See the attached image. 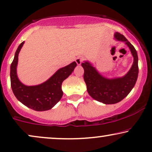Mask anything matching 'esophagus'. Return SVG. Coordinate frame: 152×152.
<instances>
[{
	"label": "esophagus",
	"instance_id": "34e87169",
	"mask_svg": "<svg viewBox=\"0 0 152 152\" xmlns=\"http://www.w3.org/2000/svg\"><path fill=\"white\" fill-rule=\"evenodd\" d=\"M84 60V58L83 57H78L76 59V62L78 65H80L83 62V61Z\"/></svg>",
	"mask_w": 152,
	"mask_h": 152
}]
</instances>
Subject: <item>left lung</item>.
<instances>
[{
    "instance_id": "obj_1",
    "label": "left lung",
    "mask_w": 152,
    "mask_h": 152,
    "mask_svg": "<svg viewBox=\"0 0 152 152\" xmlns=\"http://www.w3.org/2000/svg\"><path fill=\"white\" fill-rule=\"evenodd\" d=\"M114 38L117 41L126 43L134 58L131 68L124 76L109 79L99 74L88 62L81 64L84 69L83 78L88 94L95 100L106 104L118 103L124 99L135 86L138 76V57L134 46L118 32L114 34Z\"/></svg>"
}]
</instances>
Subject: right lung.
I'll return each instance as SVG.
<instances>
[{
  "label": "right lung",
  "mask_w": 152,
  "mask_h": 152,
  "mask_svg": "<svg viewBox=\"0 0 152 152\" xmlns=\"http://www.w3.org/2000/svg\"><path fill=\"white\" fill-rule=\"evenodd\" d=\"M24 41L19 45L10 66V82L13 93L23 104L35 111H47L53 108L63 95L62 82L69 77L76 66V62L59 69L48 80L38 86H27L17 78L18 55Z\"/></svg>",
  "instance_id": "right-lung-1"
}]
</instances>
